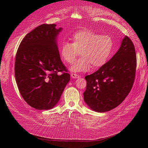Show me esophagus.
Wrapping results in <instances>:
<instances>
[{
	"label": "esophagus",
	"instance_id": "obj_1",
	"mask_svg": "<svg viewBox=\"0 0 148 148\" xmlns=\"http://www.w3.org/2000/svg\"><path fill=\"white\" fill-rule=\"evenodd\" d=\"M71 76L72 78H73V79H78V78H79V77H80V75H79L78 74H74V73H72L71 74Z\"/></svg>",
	"mask_w": 148,
	"mask_h": 148
}]
</instances>
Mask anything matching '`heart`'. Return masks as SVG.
I'll return each mask as SVG.
<instances>
[{"instance_id":"obj_1","label":"heart","mask_w":148,"mask_h":148,"mask_svg":"<svg viewBox=\"0 0 148 148\" xmlns=\"http://www.w3.org/2000/svg\"><path fill=\"white\" fill-rule=\"evenodd\" d=\"M73 42L64 41L59 47L62 58L71 64L79 55L82 58L76 60L70 67V71L83 73L90 70L92 65L97 68L105 65L112 55L114 50L113 38L102 35L91 30H81L71 38Z\"/></svg>"}]
</instances>
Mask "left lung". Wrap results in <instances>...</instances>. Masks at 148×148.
<instances>
[{"mask_svg":"<svg viewBox=\"0 0 148 148\" xmlns=\"http://www.w3.org/2000/svg\"><path fill=\"white\" fill-rule=\"evenodd\" d=\"M136 65L134 45L125 36L110 60L94 73L85 77L87 84L83 93L84 102L90 109L99 113L118 106L133 87Z\"/></svg>","mask_w":148,"mask_h":148,"instance_id":"8db88e82","label":"left lung"}]
</instances>
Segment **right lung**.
I'll list each match as a JSON object with an SVG mask.
<instances>
[{
	"instance_id": "obj_1",
	"label": "right lung",
	"mask_w": 148,
	"mask_h": 148,
	"mask_svg": "<svg viewBox=\"0 0 148 148\" xmlns=\"http://www.w3.org/2000/svg\"><path fill=\"white\" fill-rule=\"evenodd\" d=\"M56 26L43 24L31 31L23 39L15 56V77L19 91L25 101L37 110L55 106L70 80L57 43L62 28Z\"/></svg>"
}]
</instances>
